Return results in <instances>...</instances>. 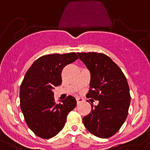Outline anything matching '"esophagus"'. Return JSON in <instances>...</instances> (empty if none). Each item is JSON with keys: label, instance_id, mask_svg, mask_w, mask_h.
Returning <instances> with one entry per match:
<instances>
[{"label": "esophagus", "instance_id": "obj_1", "mask_svg": "<svg viewBox=\"0 0 150 150\" xmlns=\"http://www.w3.org/2000/svg\"><path fill=\"white\" fill-rule=\"evenodd\" d=\"M76 100H77V103L78 104H80L81 103L84 102V99L80 98V97H78V98L76 99Z\"/></svg>", "mask_w": 150, "mask_h": 150}]
</instances>
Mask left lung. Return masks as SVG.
Returning a JSON list of instances; mask_svg holds the SVG:
<instances>
[{
  "label": "left lung",
  "mask_w": 150,
  "mask_h": 150,
  "mask_svg": "<svg viewBox=\"0 0 150 150\" xmlns=\"http://www.w3.org/2000/svg\"><path fill=\"white\" fill-rule=\"evenodd\" d=\"M91 73L88 98L98 100L91 105V112L83 118L88 131L108 138L120 129L128 114L131 96L127 79L110 57L100 53H79Z\"/></svg>",
  "instance_id": "8db88e82"
}]
</instances>
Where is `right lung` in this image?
<instances>
[{
    "label": "right lung",
    "mask_w": 150,
    "mask_h": 150,
    "mask_svg": "<svg viewBox=\"0 0 150 150\" xmlns=\"http://www.w3.org/2000/svg\"><path fill=\"white\" fill-rule=\"evenodd\" d=\"M75 53L50 54L33 62L20 86V107L29 128L37 136L50 139L63 128L66 117L76 106L69 96L56 103L53 89L62 83L63 68L78 59Z\"/></svg>",
    "instance_id": "add662e5"
}]
</instances>
